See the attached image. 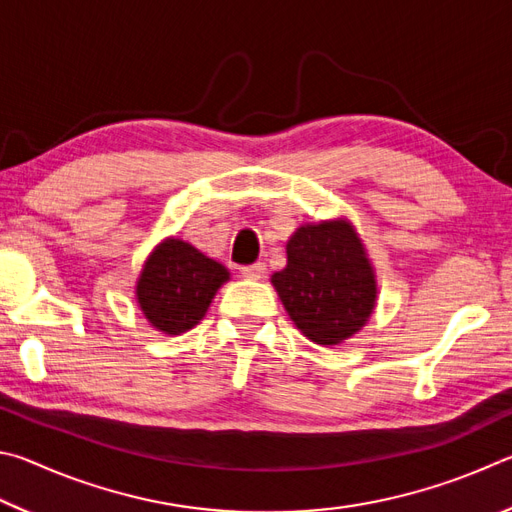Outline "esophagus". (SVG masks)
<instances>
[{
    "mask_svg": "<svg viewBox=\"0 0 512 512\" xmlns=\"http://www.w3.org/2000/svg\"><path fill=\"white\" fill-rule=\"evenodd\" d=\"M264 273H266V264L264 262H255V264L241 268V275H244L246 280H262Z\"/></svg>",
    "mask_w": 512,
    "mask_h": 512,
    "instance_id": "1",
    "label": "esophagus"
}]
</instances>
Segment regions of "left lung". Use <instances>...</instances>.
Here are the masks:
<instances>
[{"mask_svg":"<svg viewBox=\"0 0 512 512\" xmlns=\"http://www.w3.org/2000/svg\"><path fill=\"white\" fill-rule=\"evenodd\" d=\"M271 282L293 325L325 348L357 334L377 305L375 271L348 219L300 225Z\"/></svg>","mask_w":512,"mask_h":512,"instance_id":"left-lung-1","label":"left lung"}]
</instances>
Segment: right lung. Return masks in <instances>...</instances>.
<instances>
[{
    "mask_svg": "<svg viewBox=\"0 0 512 512\" xmlns=\"http://www.w3.org/2000/svg\"><path fill=\"white\" fill-rule=\"evenodd\" d=\"M230 280L228 268L183 239L155 246L137 280L135 296L144 318L169 336L198 325L216 291Z\"/></svg>",
    "mask_w": 512,
    "mask_h": 512,
    "instance_id": "obj_1",
    "label": "right lung"
}]
</instances>
